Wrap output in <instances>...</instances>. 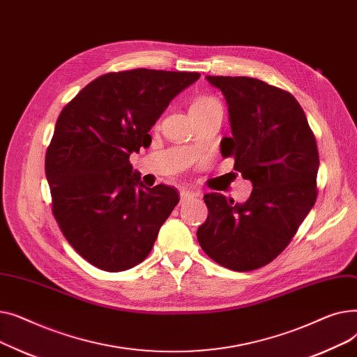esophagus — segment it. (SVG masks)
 <instances>
[{"label": "esophagus", "mask_w": 357, "mask_h": 357, "mask_svg": "<svg viewBox=\"0 0 357 357\" xmlns=\"http://www.w3.org/2000/svg\"><path fill=\"white\" fill-rule=\"evenodd\" d=\"M179 195H181V201H182V202H185V201H188L190 198L197 197L198 194H197V192H194V191H190V190H181Z\"/></svg>", "instance_id": "1"}]
</instances>
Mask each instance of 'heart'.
<instances>
[{
    "label": "heart",
    "mask_w": 357,
    "mask_h": 357,
    "mask_svg": "<svg viewBox=\"0 0 357 357\" xmlns=\"http://www.w3.org/2000/svg\"><path fill=\"white\" fill-rule=\"evenodd\" d=\"M218 101L210 96H198L192 100L191 105H190V112H195V111H201L204 108H207L213 104H217Z\"/></svg>",
    "instance_id": "heart-1"
}]
</instances>
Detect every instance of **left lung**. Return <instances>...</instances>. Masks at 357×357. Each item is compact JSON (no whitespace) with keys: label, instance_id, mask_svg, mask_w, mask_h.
Wrapping results in <instances>:
<instances>
[{"label":"left lung","instance_id":"obj_1","mask_svg":"<svg viewBox=\"0 0 357 357\" xmlns=\"http://www.w3.org/2000/svg\"><path fill=\"white\" fill-rule=\"evenodd\" d=\"M229 105L231 137L221 155L252 181L245 204L205 194L208 217L197 237L218 265L248 272L282 253L317 199L320 158L305 112L292 93L248 77H207Z\"/></svg>","mask_w":357,"mask_h":357}]
</instances>
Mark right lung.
Wrapping results in <instances>:
<instances>
[{"label":"right lung","mask_w":357,"mask_h":357,"mask_svg":"<svg viewBox=\"0 0 357 357\" xmlns=\"http://www.w3.org/2000/svg\"><path fill=\"white\" fill-rule=\"evenodd\" d=\"M198 78L144 68L109 72L61 111L45 160L52 213L69 245L96 268L139 265L179 202L171 186L146 188L128 159L150 146L149 130Z\"/></svg>","instance_id":"obj_1"}]
</instances>
